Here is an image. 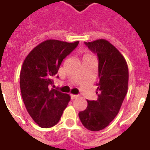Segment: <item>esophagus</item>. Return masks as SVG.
<instances>
[{"label": "esophagus", "instance_id": "obj_1", "mask_svg": "<svg viewBox=\"0 0 150 150\" xmlns=\"http://www.w3.org/2000/svg\"><path fill=\"white\" fill-rule=\"evenodd\" d=\"M77 95H72V94H71V99H75V98H77Z\"/></svg>", "mask_w": 150, "mask_h": 150}]
</instances>
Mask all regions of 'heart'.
<instances>
[{
  "label": "heart",
  "instance_id": "1",
  "mask_svg": "<svg viewBox=\"0 0 150 150\" xmlns=\"http://www.w3.org/2000/svg\"><path fill=\"white\" fill-rule=\"evenodd\" d=\"M85 57H93V56H92V55H91L90 53H86V54H85V55L83 56V58H85Z\"/></svg>",
  "mask_w": 150,
  "mask_h": 150
}]
</instances>
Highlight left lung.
Listing matches in <instances>:
<instances>
[{
	"instance_id": "obj_1",
	"label": "left lung",
	"mask_w": 150,
	"mask_h": 150,
	"mask_svg": "<svg viewBox=\"0 0 150 150\" xmlns=\"http://www.w3.org/2000/svg\"><path fill=\"white\" fill-rule=\"evenodd\" d=\"M85 43L98 57V100H87V108L79 117L85 128L97 132L108 126L120 112L128 91V68L124 56L107 40Z\"/></svg>"
}]
</instances>
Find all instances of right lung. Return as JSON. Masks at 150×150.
I'll use <instances>...</instances> for the list:
<instances>
[{"label": "right lung", "mask_w": 150, "mask_h": 150, "mask_svg": "<svg viewBox=\"0 0 150 150\" xmlns=\"http://www.w3.org/2000/svg\"><path fill=\"white\" fill-rule=\"evenodd\" d=\"M78 43L46 40L35 46L24 61L20 72L22 99L30 117L41 128H51L59 122L71 100L68 94L50 88V85L63 59Z\"/></svg>", "instance_id": "1"}]
</instances>
